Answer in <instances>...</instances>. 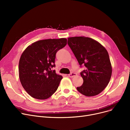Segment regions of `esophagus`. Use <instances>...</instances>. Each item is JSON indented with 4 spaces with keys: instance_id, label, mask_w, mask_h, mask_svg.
I'll return each instance as SVG.
<instances>
[{
    "instance_id": "1",
    "label": "esophagus",
    "mask_w": 130,
    "mask_h": 130,
    "mask_svg": "<svg viewBox=\"0 0 130 130\" xmlns=\"http://www.w3.org/2000/svg\"><path fill=\"white\" fill-rule=\"evenodd\" d=\"M76 74L75 73H73V72H72L71 73H70V74H69V76L70 77H74L75 76H76Z\"/></svg>"
}]
</instances>
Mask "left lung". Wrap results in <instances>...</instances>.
Returning <instances> with one entry per match:
<instances>
[{
	"label": "left lung",
	"instance_id": "obj_1",
	"mask_svg": "<svg viewBox=\"0 0 130 130\" xmlns=\"http://www.w3.org/2000/svg\"><path fill=\"white\" fill-rule=\"evenodd\" d=\"M67 44L76 57L80 67L82 85L77 90L86 96H93L103 91L112 75V66L107 51L95 40L85 37L68 38Z\"/></svg>",
	"mask_w": 130,
	"mask_h": 130
}]
</instances>
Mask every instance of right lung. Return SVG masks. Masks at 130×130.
Instances as JSON below:
<instances>
[{
  "label": "right lung",
  "instance_id": "obj_1",
  "mask_svg": "<svg viewBox=\"0 0 130 130\" xmlns=\"http://www.w3.org/2000/svg\"><path fill=\"white\" fill-rule=\"evenodd\" d=\"M67 44L66 38L38 40L27 47L19 62V76L25 90L34 98L45 100L56 91L63 77L55 67L56 53Z\"/></svg>",
  "mask_w": 130,
  "mask_h": 130
}]
</instances>
